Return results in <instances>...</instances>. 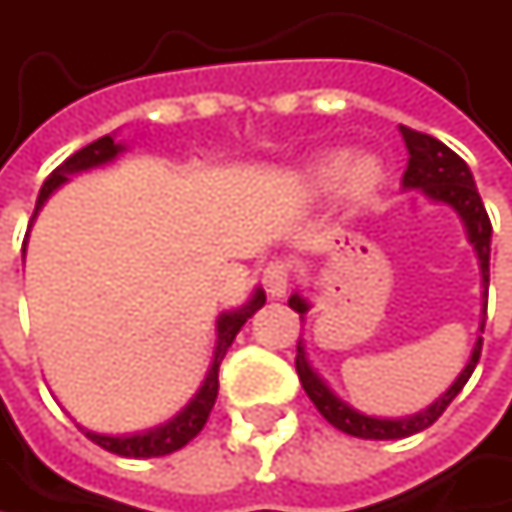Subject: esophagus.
<instances>
[{"label":"esophagus","mask_w":512,"mask_h":512,"mask_svg":"<svg viewBox=\"0 0 512 512\" xmlns=\"http://www.w3.org/2000/svg\"><path fill=\"white\" fill-rule=\"evenodd\" d=\"M263 287H266V293H269L272 299H281V296L287 293V287H290V266L281 263V260L269 263V266L263 269Z\"/></svg>","instance_id":"esophagus-1"}]
</instances>
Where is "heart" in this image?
I'll return each mask as SVG.
<instances>
[{"mask_svg": "<svg viewBox=\"0 0 512 512\" xmlns=\"http://www.w3.org/2000/svg\"><path fill=\"white\" fill-rule=\"evenodd\" d=\"M385 168L379 156L353 154L350 148H326L311 154L293 174V186L302 198H320L335 189L350 204H364L382 186Z\"/></svg>", "mask_w": 512, "mask_h": 512, "instance_id": "heart-1", "label": "heart"}]
</instances>
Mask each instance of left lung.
<instances>
[{"instance_id": "8db88e82", "label": "left lung", "mask_w": 512, "mask_h": 512, "mask_svg": "<svg viewBox=\"0 0 512 512\" xmlns=\"http://www.w3.org/2000/svg\"><path fill=\"white\" fill-rule=\"evenodd\" d=\"M400 136L406 142L409 151V165L403 174V192H418L433 204H442L448 210H454L460 216L462 228H465V240L477 255V266H480V326H477V341L471 347V356L465 361V367L460 370V376L421 412L415 415H403V418H382V415H367L356 409L353 403H347L341 394H335V388L326 382V376H320V370L311 364L305 341L299 338L296 344V373L299 382L305 388V394L311 397V403L320 409V415L338 427L341 433H350L358 439H406L412 433L427 430L448 406L451 400L462 391V385L468 382V376L477 367L480 358V347H483V326H486V293H489V246H492V225L486 216V207L480 201V192L474 186L471 168L462 162L460 156L454 154L448 145H442L433 136L415 133L409 127H400ZM287 305L293 311H299V317L305 320V314L311 311L308 296H302L299 290H293V296L287 299Z\"/></svg>"}]
</instances>
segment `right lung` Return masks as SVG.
Instances as JSON below:
<instances>
[{
	"label": "right lung",
	"instance_id": "add662e5",
	"mask_svg": "<svg viewBox=\"0 0 512 512\" xmlns=\"http://www.w3.org/2000/svg\"><path fill=\"white\" fill-rule=\"evenodd\" d=\"M127 148H130V145L121 142L118 133H109V136H103V139L85 145L82 151H76L73 156H67V159L52 171L50 177H47V183L41 186L38 204H35V213H32V222L38 219L41 207L47 204V198H50L52 192H55L58 186H64L73 174H82V171L109 165V162H115L118 156L124 154ZM32 222H29V231H32ZM26 240H29V234H26ZM23 257H26V243H23ZM263 302H266L263 287H255L252 296H249L240 308L222 311V314L216 317V347H213V361H210V367H207V376H204L201 388L192 394V400H189L174 418H168L165 424H156L151 430L124 433V436L94 433V430H88V427H82V424H76V427H79L94 445H100V448H106V451H112V454H118V457H165V454H174V451H180L183 445H189V442L204 430V424H207V418H210V412H213V403H216V394H219V364H222V358L228 353V347L234 344L237 332L246 326V320H249L255 311L263 308Z\"/></svg>",
	"mask_w": 512,
	"mask_h": 512
}]
</instances>
